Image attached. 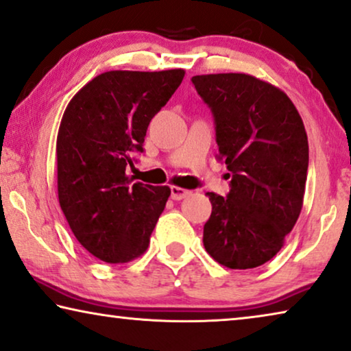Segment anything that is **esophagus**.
<instances>
[{
  "label": "esophagus",
  "instance_id": "obj_1",
  "mask_svg": "<svg viewBox=\"0 0 351 351\" xmlns=\"http://www.w3.org/2000/svg\"><path fill=\"white\" fill-rule=\"evenodd\" d=\"M171 198H173V200H182V198H186V197H189L191 195V191H187V189H182V187H178V186H171Z\"/></svg>",
  "mask_w": 351,
  "mask_h": 351
}]
</instances>
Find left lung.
Here are the masks:
<instances>
[{
	"instance_id": "8db88e82",
	"label": "left lung",
	"mask_w": 351,
	"mask_h": 351,
	"mask_svg": "<svg viewBox=\"0 0 351 351\" xmlns=\"http://www.w3.org/2000/svg\"><path fill=\"white\" fill-rule=\"evenodd\" d=\"M192 83L214 114L227 197L208 192L203 244L230 269H250L279 252L304 200L309 143L290 97L249 74H208Z\"/></svg>"
}]
</instances>
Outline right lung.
<instances>
[{
  "mask_svg": "<svg viewBox=\"0 0 351 351\" xmlns=\"http://www.w3.org/2000/svg\"><path fill=\"white\" fill-rule=\"evenodd\" d=\"M182 78L184 69L108 71L67 104L56 138L58 200L77 241L99 260L128 263L148 249L171 191L132 184L125 169Z\"/></svg>",
  "mask_w": 351,
  "mask_h": 351,
  "instance_id": "add662e5",
  "label": "right lung"
}]
</instances>
